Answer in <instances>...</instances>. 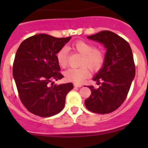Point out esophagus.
<instances>
[{
    "instance_id": "esophagus-1",
    "label": "esophagus",
    "mask_w": 148,
    "mask_h": 148,
    "mask_svg": "<svg viewBox=\"0 0 148 148\" xmlns=\"http://www.w3.org/2000/svg\"><path fill=\"white\" fill-rule=\"evenodd\" d=\"M74 86H76V87H79V88H80V87H82V84H74Z\"/></svg>"
}]
</instances>
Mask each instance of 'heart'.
<instances>
[{
  "label": "heart",
  "instance_id": "1",
  "mask_svg": "<svg viewBox=\"0 0 148 148\" xmlns=\"http://www.w3.org/2000/svg\"><path fill=\"white\" fill-rule=\"evenodd\" d=\"M72 49L82 56L81 65H86L92 70L97 71L102 67L104 61V56L99 49H95V46L89 42L79 41L72 45ZM68 51L63 47L56 53L58 64L62 67L67 65ZM65 77L68 81L75 83H82L89 76V69L86 66L80 68H70L64 73Z\"/></svg>",
  "mask_w": 148,
  "mask_h": 148
}]
</instances>
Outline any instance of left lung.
<instances>
[{"label": "left lung", "instance_id": "left-lung-1", "mask_svg": "<svg viewBox=\"0 0 148 148\" xmlns=\"http://www.w3.org/2000/svg\"><path fill=\"white\" fill-rule=\"evenodd\" d=\"M102 44L107 49L102 68L92 78L100 83L85 100L86 108L98 114H107L117 110L126 99L135 76L133 55L130 44L122 37L110 31H103L87 36Z\"/></svg>", "mask_w": 148, "mask_h": 148}]
</instances>
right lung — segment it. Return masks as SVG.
Here are the masks:
<instances>
[{
  "mask_svg": "<svg viewBox=\"0 0 148 148\" xmlns=\"http://www.w3.org/2000/svg\"><path fill=\"white\" fill-rule=\"evenodd\" d=\"M71 38L41 34L26 38L19 46L13 76L21 100L33 114L50 117L64 107L66 96L73 89V84L53 85V80L64 77L59 72L56 53Z\"/></svg>",
  "mask_w": 148,
  "mask_h": 148,
  "instance_id": "obj_1",
  "label": "right lung"
}]
</instances>
